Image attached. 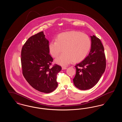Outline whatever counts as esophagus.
<instances>
[{
	"label": "esophagus",
	"instance_id": "esophagus-1",
	"mask_svg": "<svg viewBox=\"0 0 122 122\" xmlns=\"http://www.w3.org/2000/svg\"><path fill=\"white\" fill-rule=\"evenodd\" d=\"M62 70H66V69H67V68H66V67H62Z\"/></svg>",
	"mask_w": 122,
	"mask_h": 122
}]
</instances>
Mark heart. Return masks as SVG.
Wrapping results in <instances>:
<instances>
[{
	"mask_svg": "<svg viewBox=\"0 0 122 122\" xmlns=\"http://www.w3.org/2000/svg\"><path fill=\"white\" fill-rule=\"evenodd\" d=\"M91 47V41L88 35L80 31H71L59 34L56 40L48 45V49L53 57L57 58L56 63L67 66L71 62H80L87 56Z\"/></svg>",
	"mask_w": 122,
	"mask_h": 122,
	"instance_id": "heart-1",
	"label": "heart"
}]
</instances>
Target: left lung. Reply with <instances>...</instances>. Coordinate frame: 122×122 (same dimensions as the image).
Masks as SVG:
<instances>
[{
	"label": "left lung",
	"instance_id": "1",
	"mask_svg": "<svg viewBox=\"0 0 122 122\" xmlns=\"http://www.w3.org/2000/svg\"><path fill=\"white\" fill-rule=\"evenodd\" d=\"M91 48L85 59L75 66L76 75L73 79L75 86L81 90H86L95 86L104 72L106 66L104 47L101 40L91 36Z\"/></svg>",
	"mask_w": 122,
	"mask_h": 122
}]
</instances>
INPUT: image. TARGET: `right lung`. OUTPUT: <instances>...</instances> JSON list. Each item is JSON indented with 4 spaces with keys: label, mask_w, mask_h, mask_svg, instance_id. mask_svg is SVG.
Instances as JSON below:
<instances>
[{
    "label": "right lung",
    "mask_w": 122,
    "mask_h": 122,
    "mask_svg": "<svg viewBox=\"0 0 122 122\" xmlns=\"http://www.w3.org/2000/svg\"><path fill=\"white\" fill-rule=\"evenodd\" d=\"M45 36L41 31L29 38L22 48L21 62L23 75L29 84L40 92L49 93L58 86L57 75L62 69L57 64L50 67L53 58Z\"/></svg>",
    "instance_id": "right-lung-1"
}]
</instances>
